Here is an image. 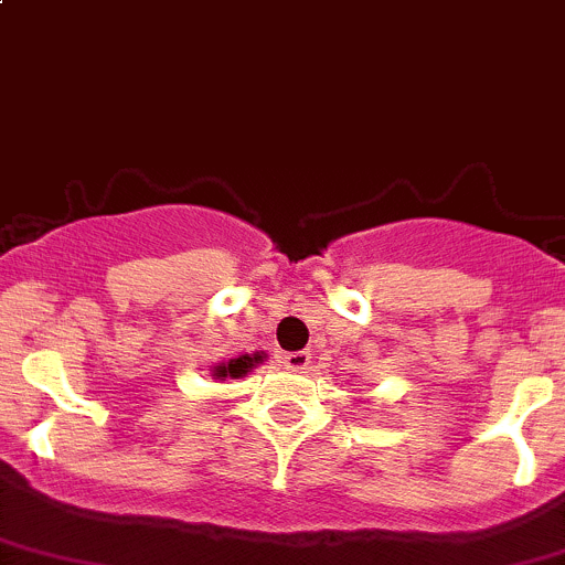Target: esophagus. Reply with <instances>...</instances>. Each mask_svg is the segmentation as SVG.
I'll use <instances>...</instances> for the list:
<instances>
[{
    "label": "esophagus",
    "instance_id": "1",
    "mask_svg": "<svg viewBox=\"0 0 565 565\" xmlns=\"http://www.w3.org/2000/svg\"><path fill=\"white\" fill-rule=\"evenodd\" d=\"M282 367L290 370V372H301L307 370V364H310V353L307 351H294V353H285V356L280 359Z\"/></svg>",
    "mask_w": 565,
    "mask_h": 565
}]
</instances>
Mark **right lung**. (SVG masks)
Returning <instances> with one entry per match:
<instances>
[{
    "instance_id": "1",
    "label": "right lung",
    "mask_w": 565,
    "mask_h": 565,
    "mask_svg": "<svg viewBox=\"0 0 565 565\" xmlns=\"http://www.w3.org/2000/svg\"><path fill=\"white\" fill-rule=\"evenodd\" d=\"M258 362H260V356L231 359V362L220 364V367L214 370V375H217L220 381H225V377H242V375H247L249 367H253V364H258Z\"/></svg>"
}]
</instances>
